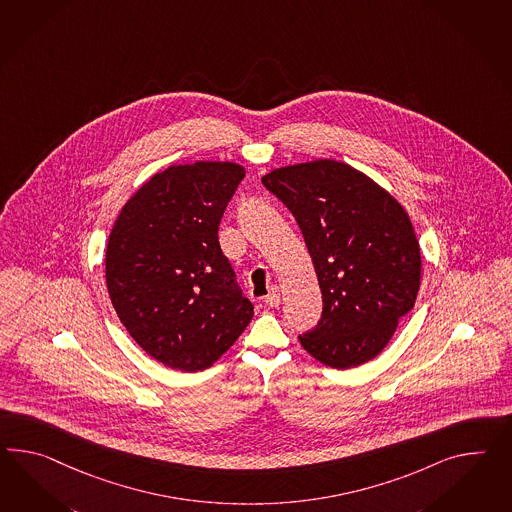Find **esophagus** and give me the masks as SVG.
<instances>
[{
    "label": "esophagus",
    "instance_id": "obj_1",
    "mask_svg": "<svg viewBox=\"0 0 512 512\" xmlns=\"http://www.w3.org/2000/svg\"><path fill=\"white\" fill-rule=\"evenodd\" d=\"M265 304L271 306V308H276L280 304V291H278V288H271L269 295L265 297Z\"/></svg>",
    "mask_w": 512,
    "mask_h": 512
}]
</instances>
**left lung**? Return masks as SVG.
<instances>
[{
	"label": "left lung",
	"mask_w": 512,
	"mask_h": 512,
	"mask_svg": "<svg viewBox=\"0 0 512 512\" xmlns=\"http://www.w3.org/2000/svg\"><path fill=\"white\" fill-rule=\"evenodd\" d=\"M262 182L293 213L323 293V314L299 336L302 347L334 369L373 360L420 291V243L407 211L336 159L280 167Z\"/></svg>",
	"instance_id": "obj_1"
}]
</instances>
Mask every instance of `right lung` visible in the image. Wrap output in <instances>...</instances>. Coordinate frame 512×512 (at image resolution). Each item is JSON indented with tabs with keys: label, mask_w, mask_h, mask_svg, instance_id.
Listing matches in <instances>:
<instances>
[{
	"label": "right lung",
	"mask_w": 512,
	"mask_h": 512,
	"mask_svg": "<svg viewBox=\"0 0 512 512\" xmlns=\"http://www.w3.org/2000/svg\"><path fill=\"white\" fill-rule=\"evenodd\" d=\"M245 169L232 161L171 165L118 213L105 282L118 319L163 366H213L254 315L219 245V223Z\"/></svg>",
	"instance_id": "obj_1"
}]
</instances>
